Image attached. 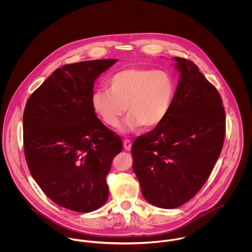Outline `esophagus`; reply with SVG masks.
<instances>
[{
    "mask_svg": "<svg viewBox=\"0 0 252 252\" xmlns=\"http://www.w3.org/2000/svg\"><path fill=\"white\" fill-rule=\"evenodd\" d=\"M123 146H124V148L126 149V150H130L131 149V146H132V144H131V142L129 141V140H124L123 141Z\"/></svg>",
    "mask_w": 252,
    "mask_h": 252,
    "instance_id": "obj_1",
    "label": "esophagus"
}]
</instances>
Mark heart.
<instances>
[{
  "label": "heart",
  "instance_id": "1",
  "mask_svg": "<svg viewBox=\"0 0 252 252\" xmlns=\"http://www.w3.org/2000/svg\"><path fill=\"white\" fill-rule=\"evenodd\" d=\"M176 86L167 72L144 68H128L112 74L108 89L92 94L93 110L110 127H116L127 109L121 131L154 128L167 117L175 97Z\"/></svg>",
  "mask_w": 252,
  "mask_h": 252
}]
</instances>
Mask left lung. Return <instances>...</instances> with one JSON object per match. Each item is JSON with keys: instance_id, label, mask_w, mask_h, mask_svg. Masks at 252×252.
Instances as JSON below:
<instances>
[{"instance_id": "8db88e82", "label": "left lung", "mask_w": 252, "mask_h": 252, "mask_svg": "<svg viewBox=\"0 0 252 252\" xmlns=\"http://www.w3.org/2000/svg\"><path fill=\"white\" fill-rule=\"evenodd\" d=\"M175 60L180 74L171 109L131 148L142 194L161 209H176L196 195L209 179L225 137V110L216 87L192 61Z\"/></svg>"}]
</instances>
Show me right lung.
I'll return each instance as SVG.
<instances>
[{"label": "right lung", "instance_id": "right-lung-1", "mask_svg": "<svg viewBox=\"0 0 252 252\" xmlns=\"http://www.w3.org/2000/svg\"><path fill=\"white\" fill-rule=\"evenodd\" d=\"M117 59L64 65L34 91L23 113L28 168L55 204L77 213L101 208L108 198L106 177L122 141L91 105L96 78Z\"/></svg>", "mask_w": 252, "mask_h": 252}]
</instances>
